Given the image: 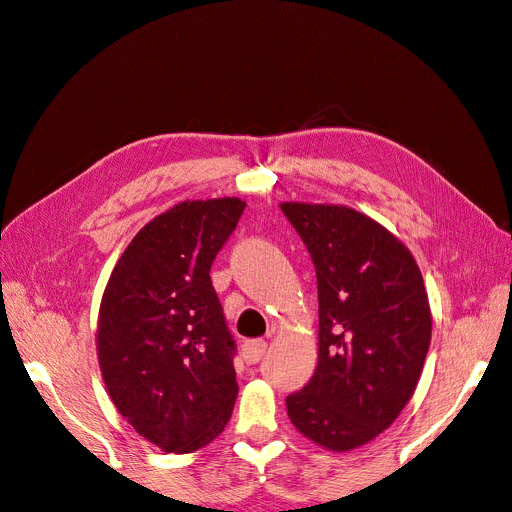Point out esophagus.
<instances>
[{"instance_id":"34e87169","label":"esophagus","mask_w":512,"mask_h":512,"mask_svg":"<svg viewBox=\"0 0 512 512\" xmlns=\"http://www.w3.org/2000/svg\"><path fill=\"white\" fill-rule=\"evenodd\" d=\"M243 359H245V363H250V365H254V363H258L260 359H262V354H265V350H267V342L265 339H250V342H245L243 344Z\"/></svg>"}]
</instances>
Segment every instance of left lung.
<instances>
[{"label": "left lung", "instance_id": "8db88e82", "mask_svg": "<svg viewBox=\"0 0 512 512\" xmlns=\"http://www.w3.org/2000/svg\"><path fill=\"white\" fill-rule=\"evenodd\" d=\"M318 277V365L286 399L301 436L333 453L365 446L408 406L431 342L412 252L346 205L282 203Z\"/></svg>", "mask_w": 512, "mask_h": 512}]
</instances>
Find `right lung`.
Listing matches in <instances>:
<instances>
[{
  "label": "right lung",
  "mask_w": 512,
  "mask_h": 512,
  "mask_svg": "<svg viewBox=\"0 0 512 512\" xmlns=\"http://www.w3.org/2000/svg\"><path fill=\"white\" fill-rule=\"evenodd\" d=\"M245 200H181L147 222L108 277L96 327L102 380L119 414L164 453L224 431L239 393L211 265Z\"/></svg>",
  "instance_id": "right-lung-1"
}]
</instances>
